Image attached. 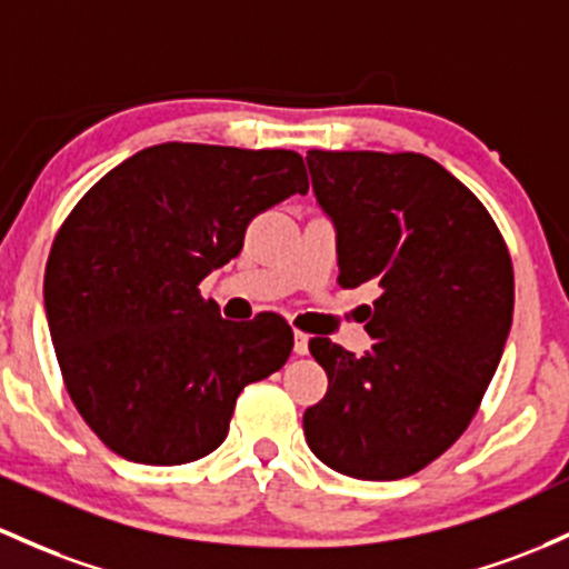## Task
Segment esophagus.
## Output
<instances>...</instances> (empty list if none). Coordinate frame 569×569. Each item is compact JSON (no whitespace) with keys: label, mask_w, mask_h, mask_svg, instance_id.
Masks as SVG:
<instances>
[{"label":"esophagus","mask_w":569,"mask_h":569,"mask_svg":"<svg viewBox=\"0 0 569 569\" xmlns=\"http://www.w3.org/2000/svg\"><path fill=\"white\" fill-rule=\"evenodd\" d=\"M310 351V337L305 332H295V353L305 356Z\"/></svg>","instance_id":"1"}]
</instances>
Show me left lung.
<instances>
[{
  "label": "left lung",
  "instance_id": "obj_1",
  "mask_svg": "<svg viewBox=\"0 0 569 569\" xmlns=\"http://www.w3.org/2000/svg\"><path fill=\"white\" fill-rule=\"evenodd\" d=\"M308 167L335 223L337 280L380 297L365 356L310 340L329 389L305 410V440L342 476L408 478L459 440L495 378L513 321L508 246L429 156L308 151Z\"/></svg>",
  "mask_w": 569,
  "mask_h": 569
}]
</instances>
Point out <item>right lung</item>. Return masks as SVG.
I'll return each mask as SVG.
<instances>
[{
	"instance_id": "1",
	"label": "right lung",
	"mask_w": 569,
	"mask_h": 569,
	"mask_svg": "<svg viewBox=\"0 0 569 569\" xmlns=\"http://www.w3.org/2000/svg\"><path fill=\"white\" fill-rule=\"evenodd\" d=\"M291 193H308L295 151L161 142L93 183L61 223L42 286L48 329L74 408L118 457H208L240 391L286 365L283 318L227 321L197 286Z\"/></svg>"
}]
</instances>
